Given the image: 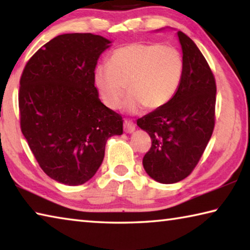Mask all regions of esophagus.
I'll use <instances>...</instances> for the list:
<instances>
[{
  "mask_svg": "<svg viewBox=\"0 0 250 250\" xmlns=\"http://www.w3.org/2000/svg\"><path fill=\"white\" fill-rule=\"evenodd\" d=\"M124 128H125V131L126 133H132V132H134V130H135V125H134L132 121L125 120Z\"/></svg>",
  "mask_w": 250,
  "mask_h": 250,
  "instance_id": "obj_1",
  "label": "esophagus"
}]
</instances>
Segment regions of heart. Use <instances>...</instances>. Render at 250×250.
<instances>
[{
    "mask_svg": "<svg viewBox=\"0 0 250 250\" xmlns=\"http://www.w3.org/2000/svg\"><path fill=\"white\" fill-rule=\"evenodd\" d=\"M110 62L97 66L94 73L97 89L110 109L119 108L125 83L130 91L122 104L125 111L162 108L175 96L183 78V57L172 46L132 43L118 48Z\"/></svg>",
    "mask_w": 250,
    "mask_h": 250,
    "instance_id": "b5f03b06",
    "label": "heart"
}]
</instances>
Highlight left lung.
Here are the masks:
<instances>
[{
    "label": "left lung",
    "mask_w": 250,
    "mask_h": 250,
    "mask_svg": "<svg viewBox=\"0 0 250 250\" xmlns=\"http://www.w3.org/2000/svg\"><path fill=\"white\" fill-rule=\"evenodd\" d=\"M176 34L184 62L179 90L164 107L137 121L152 140L143 167L147 175L163 184L176 183L191 174L215 125L214 75L196 44L183 32Z\"/></svg>",
    "instance_id": "1"
}]
</instances>
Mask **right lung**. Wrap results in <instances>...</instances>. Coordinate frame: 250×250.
Wrapping results in <instances>:
<instances>
[{
  "mask_svg": "<svg viewBox=\"0 0 250 250\" xmlns=\"http://www.w3.org/2000/svg\"><path fill=\"white\" fill-rule=\"evenodd\" d=\"M112 42L90 33L62 34L33 55L20 82L21 129L50 179L82 185L98 171L107 140L124 132L120 115L101 103L97 62Z\"/></svg>",
  "mask_w": 250,
  "mask_h": 250,
  "instance_id": "1",
  "label": "right lung"
}]
</instances>
